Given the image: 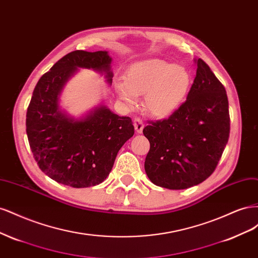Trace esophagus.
I'll return each mask as SVG.
<instances>
[{"mask_svg": "<svg viewBox=\"0 0 258 258\" xmlns=\"http://www.w3.org/2000/svg\"><path fill=\"white\" fill-rule=\"evenodd\" d=\"M134 124H135V128H136V131L138 132V134H141V132L143 131V128H144V122L141 118H139V117H137V118H135L134 120Z\"/></svg>", "mask_w": 258, "mask_h": 258, "instance_id": "34e87169", "label": "esophagus"}]
</instances>
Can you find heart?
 <instances>
[{
  "instance_id": "obj_1",
  "label": "heart",
  "mask_w": 258,
  "mask_h": 258,
  "mask_svg": "<svg viewBox=\"0 0 258 258\" xmlns=\"http://www.w3.org/2000/svg\"><path fill=\"white\" fill-rule=\"evenodd\" d=\"M124 82H116L115 91L128 106L144 95V108L157 118L173 115L186 100L191 87V75L181 64L159 58L140 60L128 67Z\"/></svg>"
}]
</instances>
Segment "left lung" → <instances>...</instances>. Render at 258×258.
Instances as JSON below:
<instances>
[{"label":"left lung","instance_id":"8db88e82","mask_svg":"<svg viewBox=\"0 0 258 258\" xmlns=\"http://www.w3.org/2000/svg\"><path fill=\"white\" fill-rule=\"evenodd\" d=\"M185 102L169 118L143 129L151 147L145 172L157 186L185 189L207 179L228 142L230 118L223 84L202 59Z\"/></svg>","mask_w":258,"mask_h":258}]
</instances>
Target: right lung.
Listing matches in <instances>:
<instances>
[{
  "label": "right lung",
  "mask_w": 258,
  "mask_h": 258,
  "mask_svg": "<svg viewBox=\"0 0 258 258\" xmlns=\"http://www.w3.org/2000/svg\"><path fill=\"white\" fill-rule=\"evenodd\" d=\"M112 58L107 51L74 50L62 57L37 82L27 111L31 151L43 172L53 181L75 188L102 183L117 153L135 135L131 118L100 106L82 119L59 107L62 88L77 68L105 73L112 83Z\"/></svg>",
  "instance_id": "right-lung-1"
}]
</instances>
